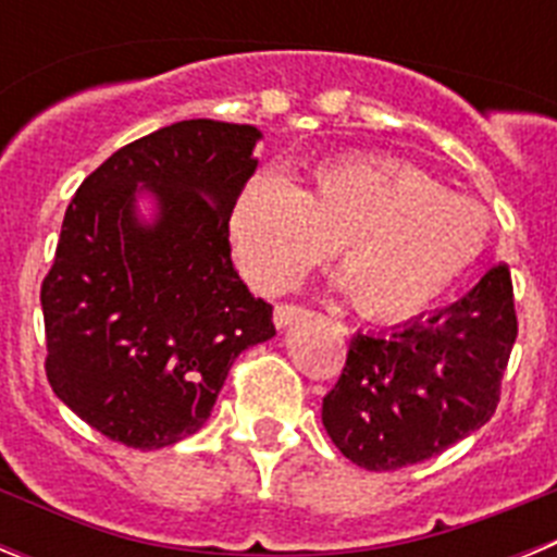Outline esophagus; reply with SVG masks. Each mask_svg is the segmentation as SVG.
<instances>
[{
    "instance_id": "esophagus-1",
    "label": "esophagus",
    "mask_w": 557,
    "mask_h": 557,
    "mask_svg": "<svg viewBox=\"0 0 557 557\" xmlns=\"http://www.w3.org/2000/svg\"><path fill=\"white\" fill-rule=\"evenodd\" d=\"M304 314H307V309L298 307V304H278L273 312V321H275V326L284 329V326H289L293 321H301Z\"/></svg>"
}]
</instances>
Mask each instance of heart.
I'll return each instance as SVG.
<instances>
[{"mask_svg":"<svg viewBox=\"0 0 557 557\" xmlns=\"http://www.w3.org/2000/svg\"><path fill=\"white\" fill-rule=\"evenodd\" d=\"M236 264L253 287L278 293L332 253L354 309L398 321L435 304L488 239V214L410 161L348 152L289 184L256 175L228 218Z\"/></svg>","mask_w":557,"mask_h":557,"instance_id":"1","label":"heart"}]
</instances>
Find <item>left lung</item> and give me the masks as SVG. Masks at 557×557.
Returning <instances> with one entry per match:
<instances>
[{"instance_id": "1", "label": "left lung", "mask_w": 557, "mask_h": 557, "mask_svg": "<svg viewBox=\"0 0 557 557\" xmlns=\"http://www.w3.org/2000/svg\"><path fill=\"white\" fill-rule=\"evenodd\" d=\"M516 332L505 262L430 318L391 334L357 332L337 385L323 396L329 437L368 471H396L441 455L496 412Z\"/></svg>"}]
</instances>
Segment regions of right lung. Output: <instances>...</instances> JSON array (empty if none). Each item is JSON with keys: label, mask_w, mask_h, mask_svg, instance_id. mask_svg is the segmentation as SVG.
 Segmentation results:
<instances>
[{"label": "right lung", "mask_w": 557, "mask_h": 557, "mask_svg": "<svg viewBox=\"0 0 557 557\" xmlns=\"http://www.w3.org/2000/svg\"><path fill=\"white\" fill-rule=\"evenodd\" d=\"M259 139L253 125L175 122L113 152L69 203L41 284L44 368L63 405L116 444L195 435L234 359L275 334L228 243ZM136 185L157 195L152 226L135 218Z\"/></svg>", "instance_id": "right-lung-1"}]
</instances>
